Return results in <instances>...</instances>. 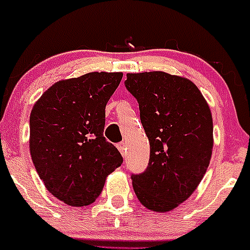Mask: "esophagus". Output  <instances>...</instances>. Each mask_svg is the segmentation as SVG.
<instances>
[{"mask_svg":"<svg viewBox=\"0 0 250 250\" xmlns=\"http://www.w3.org/2000/svg\"><path fill=\"white\" fill-rule=\"evenodd\" d=\"M117 148H118V150H119L120 153H122L123 156L126 155V144H125L124 142L118 143V144H117Z\"/></svg>","mask_w":250,"mask_h":250,"instance_id":"1","label":"esophagus"}]
</instances>
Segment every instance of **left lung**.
<instances>
[{
	"mask_svg": "<svg viewBox=\"0 0 250 250\" xmlns=\"http://www.w3.org/2000/svg\"><path fill=\"white\" fill-rule=\"evenodd\" d=\"M125 85L137 99L150 143L148 168L132 176L133 190L146 208L169 212L191 196L208 168L214 142L210 108L185 77L127 73Z\"/></svg>",
	"mask_w": 250,
	"mask_h": 250,
	"instance_id": "1",
	"label": "left lung"
}]
</instances>
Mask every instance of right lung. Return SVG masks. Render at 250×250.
I'll list each match as a JSON object with an SVG mask.
<instances>
[{"label":"right lung","instance_id":"right-lung-1","mask_svg":"<svg viewBox=\"0 0 250 250\" xmlns=\"http://www.w3.org/2000/svg\"><path fill=\"white\" fill-rule=\"evenodd\" d=\"M122 72H90L56 82L33 104L30 153L51 195L82 207L101 194L108 174L123 156L104 137L108 100Z\"/></svg>","mask_w":250,"mask_h":250}]
</instances>
